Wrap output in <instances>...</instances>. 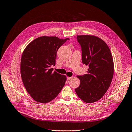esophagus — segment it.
I'll use <instances>...</instances> for the list:
<instances>
[{"mask_svg": "<svg viewBox=\"0 0 132 132\" xmlns=\"http://www.w3.org/2000/svg\"><path fill=\"white\" fill-rule=\"evenodd\" d=\"M72 77H67V80H68V81H69V80H71V79H72Z\"/></svg>", "mask_w": 132, "mask_h": 132, "instance_id": "34e87169", "label": "esophagus"}]
</instances>
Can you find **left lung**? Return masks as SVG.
<instances>
[{
	"mask_svg": "<svg viewBox=\"0 0 132 132\" xmlns=\"http://www.w3.org/2000/svg\"><path fill=\"white\" fill-rule=\"evenodd\" d=\"M82 50V61L89 68L87 74L77 76L80 85L75 89L86 103L100 100L109 88L114 73V63L110 48L100 37L77 35Z\"/></svg>",
	"mask_w": 132,
	"mask_h": 132,
	"instance_id": "obj_1",
	"label": "left lung"
}]
</instances>
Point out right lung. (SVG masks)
Masks as SVG:
<instances>
[{"mask_svg": "<svg viewBox=\"0 0 132 132\" xmlns=\"http://www.w3.org/2000/svg\"><path fill=\"white\" fill-rule=\"evenodd\" d=\"M69 38L43 36L34 40L22 52L20 73L22 82L32 98L46 103L53 100L65 84L66 76L56 71V53Z\"/></svg>", "mask_w": 132, "mask_h": 132, "instance_id": "add662e5", "label": "right lung"}]
</instances>
